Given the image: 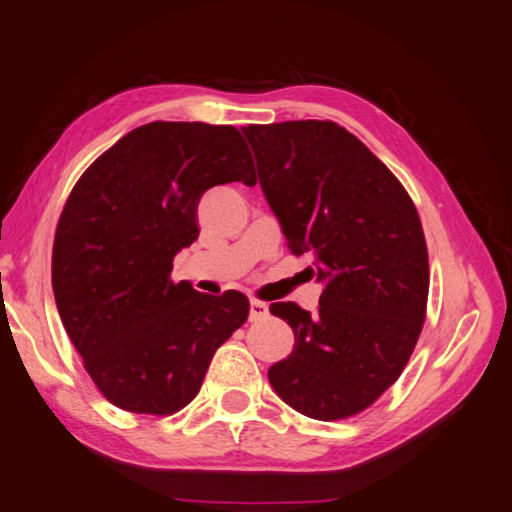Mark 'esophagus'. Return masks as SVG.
<instances>
[{"label": "esophagus", "mask_w": 512, "mask_h": 512, "mask_svg": "<svg viewBox=\"0 0 512 512\" xmlns=\"http://www.w3.org/2000/svg\"><path fill=\"white\" fill-rule=\"evenodd\" d=\"M268 318V304L262 300H250V322Z\"/></svg>", "instance_id": "obj_1"}]
</instances>
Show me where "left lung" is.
Returning <instances> with one entry per match:
<instances>
[{"instance_id":"obj_1","label":"left lung","mask_w":512,"mask_h":512,"mask_svg":"<svg viewBox=\"0 0 512 512\" xmlns=\"http://www.w3.org/2000/svg\"><path fill=\"white\" fill-rule=\"evenodd\" d=\"M244 134L288 250L311 255V277L327 284L315 315L271 304L291 324L295 349L268 380L304 416L360 414L403 374L425 322L430 264L414 201L333 120L248 125Z\"/></svg>"}]
</instances>
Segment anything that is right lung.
<instances>
[{"label": "right lung", "instance_id": "add662e5", "mask_svg": "<svg viewBox=\"0 0 512 512\" xmlns=\"http://www.w3.org/2000/svg\"><path fill=\"white\" fill-rule=\"evenodd\" d=\"M232 181L257 183L237 127L154 120L100 154L64 203L55 304L98 392L120 410H183L248 320L244 293L206 295L170 277L174 255L199 237L203 192Z\"/></svg>", "mask_w": 512, "mask_h": 512}]
</instances>
